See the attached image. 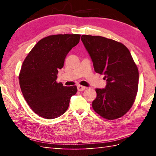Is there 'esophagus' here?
<instances>
[{
    "label": "esophagus",
    "instance_id": "esophagus-1",
    "mask_svg": "<svg viewBox=\"0 0 156 156\" xmlns=\"http://www.w3.org/2000/svg\"><path fill=\"white\" fill-rule=\"evenodd\" d=\"M77 89H78V90L79 91H83L84 90V89H86V87H85L82 86V85H78L77 86Z\"/></svg>",
    "mask_w": 156,
    "mask_h": 156
}]
</instances>
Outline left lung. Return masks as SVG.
<instances>
[{
  "mask_svg": "<svg viewBox=\"0 0 156 156\" xmlns=\"http://www.w3.org/2000/svg\"><path fill=\"white\" fill-rule=\"evenodd\" d=\"M81 41L95 72L107 80L105 88L96 89L92 107L105 119L122 117L131 108L138 89V69L130 51L122 43L102 36L83 35Z\"/></svg>",
  "mask_w": 156,
  "mask_h": 156,
  "instance_id": "8db88e82",
  "label": "left lung"
}]
</instances>
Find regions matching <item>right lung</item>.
I'll list each match as a JSON object with an SVG mask.
<instances>
[{
	"label": "right lung",
	"instance_id": "add662e5",
	"mask_svg": "<svg viewBox=\"0 0 156 156\" xmlns=\"http://www.w3.org/2000/svg\"><path fill=\"white\" fill-rule=\"evenodd\" d=\"M80 34L47 36L36 43L23 63L19 84L23 96L34 113L54 119L67 110L76 86L65 87L56 82L58 70L67 54L80 41Z\"/></svg>",
	"mask_w": 156,
	"mask_h": 156
}]
</instances>
